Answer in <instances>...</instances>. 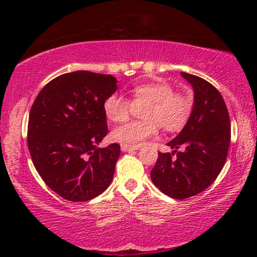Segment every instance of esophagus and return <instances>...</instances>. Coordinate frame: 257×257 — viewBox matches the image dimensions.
Returning a JSON list of instances; mask_svg holds the SVG:
<instances>
[{
  "mask_svg": "<svg viewBox=\"0 0 257 257\" xmlns=\"http://www.w3.org/2000/svg\"><path fill=\"white\" fill-rule=\"evenodd\" d=\"M120 150H122L123 152H132V151H135V150H138V147H132V146L122 145V146H120Z\"/></svg>",
  "mask_w": 257,
  "mask_h": 257,
  "instance_id": "1",
  "label": "esophagus"
}]
</instances>
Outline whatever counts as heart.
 <instances>
[{
	"label": "heart",
	"instance_id": "heart-1",
	"mask_svg": "<svg viewBox=\"0 0 257 257\" xmlns=\"http://www.w3.org/2000/svg\"><path fill=\"white\" fill-rule=\"evenodd\" d=\"M134 106L144 105L141 118L116 126L111 132V139L125 146L137 147L146 139L157 134L159 125L167 132H176L184 128L191 111L192 101L188 96L174 91L168 82L152 81L134 85L131 89ZM132 104L119 94L113 93L104 101L106 117L112 122H123L129 117Z\"/></svg>",
	"mask_w": 257,
	"mask_h": 257
}]
</instances>
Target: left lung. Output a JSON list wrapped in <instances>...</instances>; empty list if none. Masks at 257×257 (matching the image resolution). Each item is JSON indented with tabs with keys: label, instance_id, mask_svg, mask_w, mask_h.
<instances>
[{
	"label": "left lung",
	"instance_id": "obj_1",
	"mask_svg": "<svg viewBox=\"0 0 257 257\" xmlns=\"http://www.w3.org/2000/svg\"><path fill=\"white\" fill-rule=\"evenodd\" d=\"M181 76L193 88L192 112L178 137L168 143L174 151L158 152L151 170L156 187L174 199L190 198L213 184L225 166L231 141L229 114L220 91L198 76ZM180 147L182 152L177 151Z\"/></svg>",
	"mask_w": 257,
	"mask_h": 257
}]
</instances>
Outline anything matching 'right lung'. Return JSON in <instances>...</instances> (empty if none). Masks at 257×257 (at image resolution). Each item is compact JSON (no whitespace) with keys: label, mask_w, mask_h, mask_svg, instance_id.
<instances>
[{"label":"right lung","mask_w":257,"mask_h":257,"mask_svg":"<svg viewBox=\"0 0 257 257\" xmlns=\"http://www.w3.org/2000/svg\"><path fill=\"white\" fill-rule=\"evenodd\" d=\"M117 90L111 75L75 71L52 79L31 106L28 146L51 190L71 202L98 197L111 184L118 144L98 145L107 134L104 101Z\"/></svg>","instance_id":"obj_1"}]
</instances>
